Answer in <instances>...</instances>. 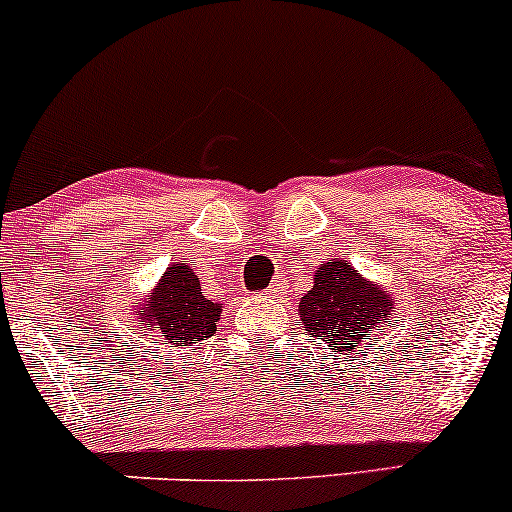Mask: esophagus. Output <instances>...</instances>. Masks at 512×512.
I'll list each match as a JSON object with an SVG mask.
<instances>
[{
    "label": "esophagus",
    "mask_w": 512,
    "mask_h": 512,
    "mask_svg": "<svg viewBox=\"0 0 512 512\" xmlns=\"http://www.w3.org/2000/svg\"><path fill=\"white\" fill-rule=\"evenodd\" d=\"M281 291H284V286H281V284H272V286H269V289H267L269 296H279Z\"/></svg>",
    "instance_id": "esophagus-1"
}]
</instances>
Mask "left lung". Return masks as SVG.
I'll return each mask as SVG.
<instances>
[{
    "label": "left lung",
    "mask_w": 512,
    "mask_h": 512,
    "mask_svg": "<svg viewBox=\"0 0 512 512\" xmlns=\"http://www.w3.org/2000/svg\"><path fill=\"white\" fill-rule=\"evenodd\" d=\"M392 298L368 284L346 260L325 262L315 269L313 289L301 298L305 332L342 354L361 351L363 342L383 327L392 313Z\"/></svg>",
    "instance_id": "left-lung-1"
}]
</instances>
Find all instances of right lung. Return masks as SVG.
I'll return each mask as SVG.
<instances>
[{"label": "right lung", "instance_id": "1", "mask_svg": "<svg viewBox=\"0 0 512 512\" xmlns=\"http://www.w3.org/2000/svg\"><path fill=\"white\" fill-rule=\"evenodd\" d=\"M137 320L139 325L154 327L158 337L175 346H192L216 332L221 303L202 296L197 274L187 264H173L151 301H146V308H137Z\"/></svg>", "mask_w": 512, "mask_h": 512}]
</instances>
